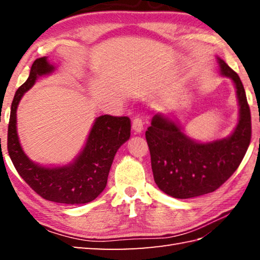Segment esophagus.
<instances>
[{
	"mask_svg": "<svg viewBox=\"0 0 260 260\" xmlns=\"http://www.w3.org/2000/svg\"><path fill=\"white\" fill-rule=\"evenodd\" d=\"M132 128L135 132V133H141L143 131V121L140 117H135L133 119V123H132Z\"/></svg>",
	"mask_w": 260,
	"mask_h": 260,
	"instance_id": "34e87169",
	"label": "esophagus"
}]
</instances>
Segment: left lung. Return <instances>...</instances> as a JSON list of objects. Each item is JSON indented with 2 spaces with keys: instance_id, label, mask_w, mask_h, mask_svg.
<instances>
[{
  "instance_id": "8db88e82",
  "label": "left lung",
  "mask_w": 260,
  "mask_h": 260,
  "mask_svg": "<svg viewBox=\"0 0 260 260\" xmlns=\"http://www.w3.org/2000/svg\"><path fill=\"white\" fill-rule=\"evenodd\" d=\"M221 74L234 81L239 103V121L222 140L199 143L179 124L157 114L145 132L154 181L159 190L176 199L213 192L238 169L251 139V116L244 85L237 73L217 58Z\"/></svg>"
}]
</instances>
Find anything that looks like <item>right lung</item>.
Masks as SVG:
<instances>
[{
	"label": "right lung",
	"instance_id": "right-lung-1",
	"mask_svg": "<svg viewBox=\"0 0 260 260\" xmlns=\"http://www.w3.org/2000/svg\"><path fill=\"white\" fill-rule=\"evenodd\" d=\"M47 57L33 62L30 76L16 90L8 128V151L15 170L31 189L48 201L82 204L101 194L107 184L110 167L118 148L129 139L131 119L126 116L103 115L96 118L84 150L73 163L64 167H41L25 155L16 132V109L38 77L53 73Z\"/></svg>",
	"mask_w": 260,
	"mask_h": 260
}]
</instances>
